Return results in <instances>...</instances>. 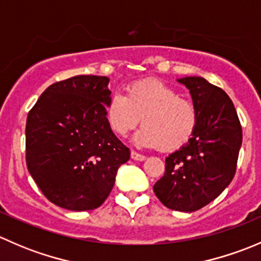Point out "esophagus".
Instances as JSON below:
<instances>
[{
    "label": "esophagus",
    "mask_w": 261,
    "mask_h": 261,
    "mask_svg": "<svg viewBox=\"0 0 261 261\" xmlns=\"http://www.w3.org/2000/svg\"><path fill=\"white\" fill-rule=\"evenodd\" d=\"M131 159L138 160V162H144V160L146 159V156L145 155L139 154V152H136V151H131Z\"/></svg>",
    "instance_id": "34e87169"
}]
</instances>
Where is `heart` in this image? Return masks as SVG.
<instances>
[{
  "mask_svg": "<svg viewBox=\"0 0 261 261\" xmlns=\"http://www.w3.org/2000/svg\"><path fill=\"white\" fill-rule=\"evenodd\" d=\"M106 120L117 136L127 135L141 120L144 126L134 136V143L173 151L193 138L198 112L174 88L160 81L146 80L128 86L126 96L112 94L106 106Z\"/></svg>",
  "mask_w": 261,
  "mask_h": 261,
  "instance_id": "b5f03b06",
  "label": "heart"
}]
</instances>
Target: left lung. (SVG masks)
Wrapping results in <instances>:
<instances>
[{"mask_svg": "<svg viewBox=\"0 0 261 261\" xmlns=\"http://www.w3.org/2000/svg\"><path fill=\"white\" fill-rule=\"evenodd\" d=\"M189 89L198 112L193 138L165 158L154 192L165 207L193 212L217 198L236 172L243 130L230 97L202 77L177 80Z\"/></svg>", "mask_w": 261, "mask_h": 261, "instance_id": "8db88e82", "label": "left lung"}]
</instances>
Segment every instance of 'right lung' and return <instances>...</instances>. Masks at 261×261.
Masks as SVG:
<instances>
[{
	"label": "right lung",
	"instance_id": "right-lung-1",
	"mask_svg": "<svg viewBox=\"0 0 261 261\" xmlns=\"http://www.w3.org/2000/svg\"><path fill=\"white\" fill-rule=\"evenodd\" d=\"M110 80L75 75L49 86L26 121V164L44 196L70 211L101 206L130 150L106 120Z\"/></svg>",
	"mask_w": 261,
	"mask_h": 261
}]
</instances>
